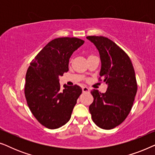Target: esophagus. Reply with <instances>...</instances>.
<instances>
[{
	"mask_svg": "<svg viewBox=\"0 0 155 155\" xmlns=\"http://www.w3.org/2000/svg\"><path fill=\"white\" fill-rule=\"evenodd\" d=\"M89 92H90V89L88 87H82V92L85 93Z\"/></svg>",
	"mask_w": 155,
	"mask_h": 155,
	"instance_id": "34e87169",
	"label": "esophagus"
}]
</instances>
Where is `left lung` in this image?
<instances>
[{"label":"left lung","mask_w":155,"mask_h":155,"mask_svg":"<svg viewBox=\"0 0 155 155\" xmlns=\"http://www.w3.org/2000/svg\"><path fill=\"white\" fill-rule=\"evenodd\" d=\"M87 39L99 50V79L104 78L108 85L105 93L91 91L94 101L89 110L97 126L110 130L124 122L132 109L137 90L134 68L128 54L111 39L101 36H88Z\"/></svg>","instance_id":"obj_1"}]
</instances>
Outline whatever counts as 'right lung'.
<instances>
[{
  "instance_id": "add662e5",
  "label": "right lung",
  "mask_w": 155,
  "mask_h": 155,
  "mask_svg": "<svg viewBox=\"0 0 155 155\" xmlns=\"http://www.w3.org/2000/svg\"><path fill=\"white\" fill-rule=\"evenodd\" d=\"M84 42L76 37L52 40L40 51L27 69L25 86L27 105L36 119L46 128H60L71 117L82 89L76 84H64L61 90L59 76L68 71L71 55Z\"/></svg>"
}]
</instances>
